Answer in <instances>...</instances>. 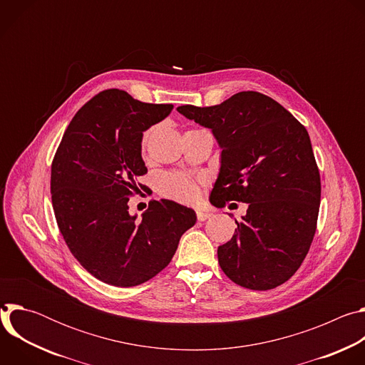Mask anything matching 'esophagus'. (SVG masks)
<instances>
[{"label": "esophagus", "mask_w": 365, "mask_h": 365, "mask_svg": "<svg viewBox=\"0 0 365 365\" xmlns=\"http://www.w3.org/2000/svg\"><path fill=\"white\" fill-rule=\"evenodd\" d=\"M211 217H212V215H211L210 212H203V211H197V212H196V218H197V221H200V222H202V221H206L207 218H211Z\"/></svg>", "instance_id": "esophagus-1"}]
</instances>
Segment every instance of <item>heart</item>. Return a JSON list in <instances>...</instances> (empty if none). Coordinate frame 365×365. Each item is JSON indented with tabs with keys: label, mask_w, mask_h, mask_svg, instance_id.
Here are the masks:
<instances>
[{
	"label": "heart",
	"mask_w": 365,
	"mask_h": 365,
	"mask_svg": "<svg viewBox=\"0 0 365 365\" xmlns=\"http://www.w3.org/2000/svg\"><path fill=\"white\" fill-rule=\"evenodd\" d=\"M150 137V130L141 137V148H145L147 140ZM203 180L200 178H193L182 172L165 173L159 180V190L163 196L173 199L180 203H193L199 199L200 185Z\"/></svg>",
	"instance_id": "obj_1"
}]
</instances>
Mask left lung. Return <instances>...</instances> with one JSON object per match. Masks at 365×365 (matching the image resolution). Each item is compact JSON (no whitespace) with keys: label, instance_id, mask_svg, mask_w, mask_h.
Here are the masks:
<instances>
[{"label":"left lung","instance_id":"8db88e82","mask_svg":"<svg viewBox=\"0 0 365 365\" xmlns=\"http://www.w3.org/2000/svg\"><path fill=\"white\" fill-rule=\"evenodd\" d=\"M178 111L211 128L222 147L211 202L218 207L248 203L232 238L218 247L222 272L251 290L283 284L303 263L319 214L321 175L306 128L255 91Z\"/></svg>","mask_w":365,"mask_h":365}]
</instances>
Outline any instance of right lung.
Here are the masks:
<instances>
[{
	"label": "right lung",
	"instance_id": "obj_1",
	"mask_svg": "<svg viewBox=\"0 0 365 365\" xmlns=\"http://www.w3.org/2000/svg\"><path fill=\"white\" fill-rule=\"evenodd\" d=\"M173 106L147 103L125 91L96 93L75 114L51 162V203L61 234L81 266L98 280L138 286L173 258L180 237L195 225L190 207L150 200L140 220L128 200L147 189L143 131Z\"/></svg>",
	"mask_w": 365,
	"mask_h": 365
}]
</instances>
